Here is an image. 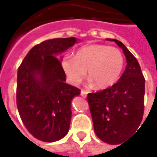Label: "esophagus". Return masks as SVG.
<instances>
[{
    "label": "esophagus",
    "instance_id": "34e87169",
    "mask_svg": "<svg viewBox=\"0 0 157 157\" xmlns=\"http://www.w3.org/2000/svg\"><path fill=\"white\" fill-rule=\"evenodd\" d=\"M87 94H88V91H86L84 90H81V96H82V98H86V97H87Z\"/></svg>",
    "mask_w": 157,
    "mask_h": 157
}]
</instances>
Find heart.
Here are the masks:
<instances>
[{
	"label": "heart",
	"instance_id": "b5f03b06",
	"mask_svg": "<svg viewBox=\"0 0 157 157\" xmlns=\"http://www.w3.org/2000/svg\"><path fill=\"white\" fill-rule=\"evenodd\" d=\"M61 66L73 85H79L85 78L88 70L90 82L98 89H105L113 86L119 79L124 57L116 47L92 44L79 48L74 58H63Z\"/></svg>",
	"mask_w": 157,
	"mask_h": 157
}]
</instances>
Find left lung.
Masks as SVG:
<instances>
[{
    "mask_svg": "<svg viewBox=\"0 0 157 157\" xmlns=\"http://www.w3.org/2000/svg\"><path fill=\"white\" fill-rule=\"evenodd\" d=\"M114 41L123 50L126 67L119 80L102 91L89 93L87 100L97 136L108 144L126 140L140 126L144 113L145 78L140 64L124 44Z\"/></svg>",
    "mask_w": 157,
    "mask_h": 157,
    "instance_id": "1",
    "label": "left lung"
}]
</instances>
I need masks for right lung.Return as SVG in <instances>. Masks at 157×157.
<instances>
[{
	"mask_svg": "<svg viewBox=\"0 0 157 157\" xmlns=\"http://www.w3.org/2000/svg\"><path fill=\"white\" fill-rule=\"evenodd\" d=\"M75 43L73 37L43 41L31 48L18 67V113L26 129L39 140L56 141L69 130L71 101L81 90L66 83L58 57Z\"/></svg>",
	"mask_w": 157,
	"mask_h": 157,
	"instance_id": "obj_1",
	"label": "right lung"
}]
</instances>
